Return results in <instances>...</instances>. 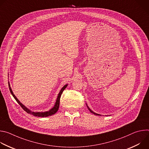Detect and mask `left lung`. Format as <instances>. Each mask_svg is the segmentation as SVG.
<instances>
[{
    "label": "left lung",
    "instance_id": "8db88e82",
    "mask_svg": "<svg viewBox=\"0 0 149 149\" xmlns=\"http://www.w3.org/2000/svg\"><path fill=\"white\" fill-rule=\"evenodd\" d=\"M86 105H87V108H88V109L89 110V111L91 113H93V114H94V115H97V116H101V114H97V113H94V111H93L89 107H88V105L87 104V103H86Z\"/></svg>",
    "mask_w": 149,
    "mask_h": 149
}]
</instances>
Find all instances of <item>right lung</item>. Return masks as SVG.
I'll use <instances>...</instances> for the list:
<instances>
[{
  "mask_svg": "<svg viewBox=\"0 0 149 149\" xmlns=\"http://www.w3.org/2000/svg\"><path fill=\"white\" fill-rule=\"evenodd\" d=\"M8 83H9V90H10L12 95H13L14 98L16 100V101L17 102V103L21 106V107H22L27 113L32 114V115H33L34 116H36V117H48V116H51L55 114L58 111L59 107V100H60V98H61V94H62L63 91L64 90L67 88V87L68 86V84H66L61 88V90H60V91H59V94L58 95V97H57V98H56V102L55 103L54 106L52 109H51L49 111H44V112H34V111H31L29 109H28L26 107V106H25L22 103L20 102V101L16 98V97L13 94V91L12 90V88L10 87V83L9 82H8Z\"/></svg>",
  "mask_w": 149,
  "mask_h": 149,
  "instance_id": "add662e5",
  "label": "right lung"
}]
</instances>
